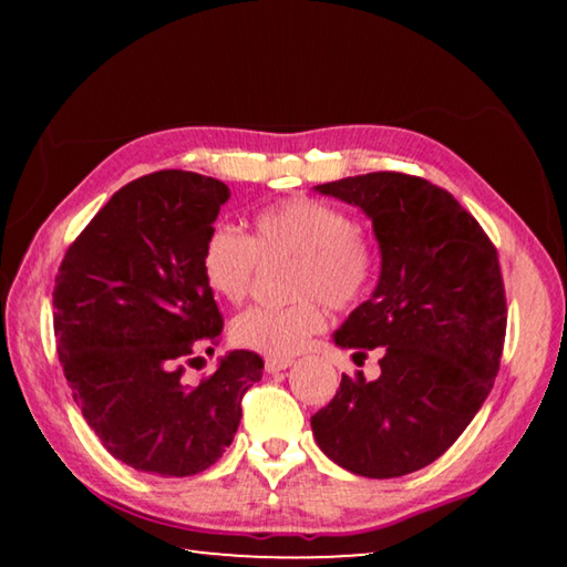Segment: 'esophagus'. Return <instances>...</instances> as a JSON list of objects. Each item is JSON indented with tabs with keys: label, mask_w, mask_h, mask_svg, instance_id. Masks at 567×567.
I'll use <instances>...</instances> for the list:
<instances>
[{
	"label": "esophagus",
	"mask_w": 567,
	"mask_h": 567,
	"mask_svg": "<svg viewBox=\"0 0 567 567\" xmlns=\"http://www.w3.org/2000/svg\"><path fill=\"white\" fill-rule=\"evenodd\" d=\"M295 360L292 358H265V370L267 372H280L290 368Z\"/></svg>",
	"instance_id": "34e87169"
}]
</instances>
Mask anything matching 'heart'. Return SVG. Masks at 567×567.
<instances>
[{
    "label": "heart",
    "mask_w": 567,
    "mask_h": 567,
    "mask_svg": "<svg viewBox=\"0 0 567 567\" xmlns=\"http://www.w3.org/2000/svg\"><path fill=\"white\" fill-rule=\"evenodd\" d=\"M292 257L287 305H255L237 315L233 340L247 350L290 358L322 332L332 310H352L372 292L380 255L370 235L344 209L310 197L285 199L252 217V237L233 225H215L199 249L205 285L227 302L252 290L257 265Z\"/></svg>",
    "instance_id": "1"
}]
</instances>
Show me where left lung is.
Instances as JSON below:
<instances>
[{"label": "left lung", "mask_w": 567, "mask_h": 567, "mask_svg": "<svg viewBox=\"0 0 567 567\" xmlns=\"http://www.w3.org/2000/svg\"><path fill=\"white\" fill-rule=\"evenodd\" d=\"M372 219L382 272L334 332L354 360L380 354V378L342 375L312 415L324 455L362 477L425 467L463 435L501 370L507 305L497 249L477 219L433 182L370 172L318 185Z\"/></svg>", "instance_id": "8db88e82"}]
</instances>
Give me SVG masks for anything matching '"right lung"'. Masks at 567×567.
<instances>
[{
	"label": "right lung",
	"mask_w": 567,
	"mask_h": 567,
	"mask_svg": "<svg viewBox=\"0 0 567 567\" xmlns=\"http://www.w3.org/2000/svg\"><path fill=\"white\" fill-rule=\"evenodd\" d=\"M225 182L159 169L112 195L64 252L54 277V338L72 398L102 445L140 473L197 475L223 457L260 354L235 350L199 385L182 375L213 352L223 312L199 249Z\"/></svg>",
	"instance_id": "right-lung-1"
}]
</instances>
